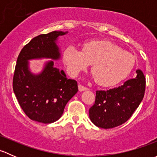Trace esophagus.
I'll return each instance as SVG.
<instances>
[{
	"label": "esophagus",
	"instance_id": "esophagus-1",
	"mask_svg": "<svg viewBox=\"0 0 157 157\" xmlns=\"http://www.w3.org/2000/svg\"><path fill=\"white\" fill-rule=\"evenodd\" d=\"M78 89H79V90H80V92H81V91H84V90H88L87 87H86V86H83V85H82V84H79Z\"/></svg>",
	"mask_w": 157,
	"mask_h": 157
}]
</instances>
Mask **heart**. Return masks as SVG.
I'll return each mask as SVG.
<instances>
[{"label": "heart", "instance_id": "heart-1", "mask_svg": "<svg viewBox=\"0 0 157 157\" xmlns=\"http://www.w3.org/2000/svg\"><path fill=\"white\" fill-rule=\"evenodd\" d=\"M67 72L76 77L92 64L93 77L99 84L112 86L126 78L134 69L135 57L107 40H93L84 43L83 52L70 45L63 53Z\"/></svg>", "mask_w": 157, "mask_h": 157}]
</instances>
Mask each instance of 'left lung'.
I'll use <instances>...</instances> for the list:
<instances>
[{"mask_svg":"<svg viewBox=\"0 0 157 157\" xmlns=\"http://www.w3.org/2000/svg\"><path fill=\"white\" fill-rule=\"evenodd\" d=\"M137 77L118 87L96 92L95 103L89 110L92 122L99 128H112L124 124L143 100L146 80L137 70Z\"/></svg>","mask_w":157,"mask_h":157,"instance_id":"8db88e82","label":"left lung"}]
</instances>
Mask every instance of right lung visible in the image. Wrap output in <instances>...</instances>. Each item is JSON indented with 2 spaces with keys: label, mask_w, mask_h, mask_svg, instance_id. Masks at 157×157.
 Returning a JSON list of instances; mask_svg holds the SVG:
<instances>
[{
  "label": "right lung",
  "mask_w": 157,
  "mask_h": 157,
  "mask_svg": "<svg viewBox=\"0 0 157 157\" xmlns=\"http://www.w3.org/2000/svg\"><path fill=\"white\" fill-rule=\"evenodd\" d=\"M67 32L53 31L33 38L17 58L13 78V90L20 107L33 121L50 124L59 119L67 102L77 93L76 80L68 79L64 71L54 67L53 61L45 64L39 74H33L29 60L60 58L56 40Z\"/></svg>",
  "instance_id": "obj_1"
}]
</instances>
